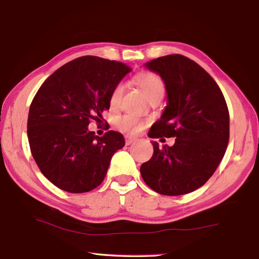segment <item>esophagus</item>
Masks as SVG:
<instances>
[{"label":"esophagus","mask_w":259,"mask_h":259,"mask_svg":"<svg viewBox=\"0 0 259 259\" xmlns=\"http://www.w3.org/2000/svg\"><path fill=\"white\" fill-rule=\"evenodd\" d=\"M136 139L133 138V137H131V136H129V135H127V136H124V142H126V145H130L133 141H135Z\"/></svg>","instance_id":"esophagus-1"}]
</instances>
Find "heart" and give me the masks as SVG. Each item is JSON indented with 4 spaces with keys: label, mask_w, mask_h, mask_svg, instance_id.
<instances>
[{
    "label": "heart",
    "mask_w": 259,
    "mask_h": 259,
    "mask_svg": "<svg viewBox=\"0 0 259 259\" xmlns=\"http://www.w3.org/2000/svg\"><path fill=\"white\" fill-rule=\"evenodd\" d=\"M135 82L142 89L149 101L153 99H161L165 93V85L159 75L153 72H141L135 77ZM123 94V85L121 82L116 84L110 95V103L112 106H118ZM117 127L127 132H137L142 128V122L133 115H123L117 120Z\"/></svg>",
    "instance_id": "obj_1"
}]
</instances>
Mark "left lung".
Here are the masks:
<instances>
[{
	"label": "left lung",
	"instance_id": "8db88e82",
	"mask_svg": "<svg viewBox=\"0 0 259 259\" xmlns=\"http://www.w3.org/2000/svg\"><path fill=\"white\" fill-rule=\"evenodd\" d=\"M145 66L160 75L168 95L165 110L148 137L177 139L173 146L152 142L154 154L141 165V175L158 194L191 193L212 177L226 152L227 103L211 75L185 56L159 57Z\"/></svg>",
	"mask_w": 259,
	"mask_h": 259
}]
</instances>
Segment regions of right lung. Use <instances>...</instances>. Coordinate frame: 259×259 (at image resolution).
Masks as SVG:
<instances>
[{
	"mask_svg": "<svg viewBox=\"0 0 259 259\" xmlns=\"http://www.w3.org/2000/svg\"><path fill=\"white\" fill-rule=\"evenodd\" d=\"M130 71L118 61L84 56L55 71L37 90L28 117L30 149L58 188L87 193L104 180L124 139L112 130L98 137L87 127L91 120L101 121L113 87Z\"/></svg>",
	"mask_w": 259,
	"mask_h": 259,
	"instance_id": "1",
	"label": "right lung"
}]
</instances>
